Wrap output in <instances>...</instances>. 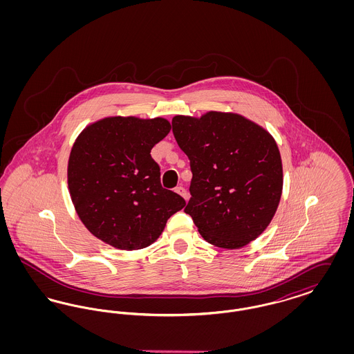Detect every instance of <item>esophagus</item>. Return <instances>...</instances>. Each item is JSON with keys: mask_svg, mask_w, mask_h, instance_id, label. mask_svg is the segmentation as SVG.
Wrapping results in <instances>:
<instances>
[{"mask_svg": "<svg viewBox=\"0 0 354 354\" xmlns=\"http://www.w3.org/2000/svg\"><path fill=\"white\" fill-rule=\"evenodd\" d=\"M175 192L176 194H179L182 198H185V201L188 199V195H187V191H185V188L183 187H176L175 188Z\"/></svg>", "mask_w": 354, "mask_h": 354, "instance_id": "obj_1", "label": "esophagus"}]
</instances>
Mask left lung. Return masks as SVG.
<instances>
[{
	"label": "left lung",
	"mask_w": 354,
	"mask_h": 354,
	"mask_svg": "<svg viewBox=\"0 0 354 354\" xmlns=\"http://www.w3.org/2000/svg\"><path fill=\"white\" fill-rule=\"evenodd\" d=\"M172 133L189 159L185 207L205 241L239 250L261 235L283 194V163L274 138L236 113L175 115Z\"/></svg>",
	"instance_id": "8db88e82"
}]
</instances>
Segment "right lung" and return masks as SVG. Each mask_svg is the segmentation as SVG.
Here are the masks:
<instances>
[{"label": "right lung", "instance_id": "obj_1", "mask_svg": "<svg viewBox=\"0 0 354 354\" xmlns=\"http://www.w3.org/2000/svg\"><path fill=\"white\" fill-rule=\"evenodd\" d=\"M171 130L169 120L106 117L77 136L68 162V187L90 234L122 251L149 247L185 201L160 185L151 149Z\"/></svg>", "mask_w": 354, "mask_h": 354}]
</instances>
